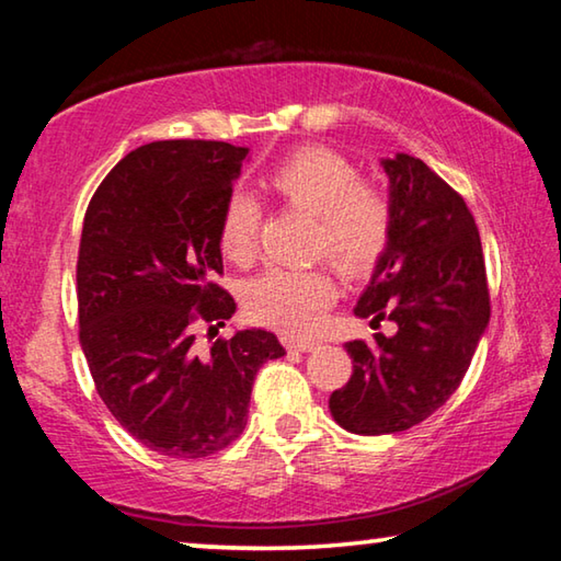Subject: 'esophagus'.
Instances as JSON below:
<instances>
[{"label": "esophagus", "mask_w": 561, "mask_h": 561, "mask_svg": "<svg viewBox=\"0 0 561 561\" xmlns=\"http://www.w3.org/2000/svg\"><path fill=\"white\" fill-rule=\"evenodd\" d=\"M282 344L287 346V348H291V351H311V348H317V346H319V341H314V339H294V336H284V339H282Z\"/></svg>", "instance_id": "1"}]
</instances>
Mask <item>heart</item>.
<instances>
[{"instance_id": "heart-1", "label": "heart", "mask_w": 561, "mask_h": 561, "mask_svg": "<svg viewBox=\"0 0 561 561\" xmlns=\"http://www.w3.org/2000/svg\"><path fill=\"white\" fill-rule=\"evenodd\" d=\"M264 185L284 205L314 215V257H329L346 274H364L383 257L396 222L393 201L381 183L358 178L346 156L327 146H301L270 170ZM260 222L254 197L234 193L225 203L217 242L227 260L244 267L257 257ZM336 297L327 270H270L247 287L244 309L257 324L309 334Z\"/></svg>"}]
</instances>
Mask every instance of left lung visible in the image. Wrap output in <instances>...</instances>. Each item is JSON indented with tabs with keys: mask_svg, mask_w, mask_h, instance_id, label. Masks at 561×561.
Returning <instances> with one entry per match:
<instances>
[{
	"mask_svg": "<svg viewBox=\"0 0 561 561\" xmlns=\"http://www.w3.org/2000/svg\"><path fill=\"white\" fill-rule=\"evenodd\" d=\"M393 234L356 317L391 319L393 336L348 341V383L331 393L334 421L358 435L413 428L458 391L490 321L480 232L462 197L421 158L381 160Z\"/></svg>",
	"mask_w": 561,
	"mask_h": 561,
	"instance_id": "1",
	"label": "left lung"
}]
</instances>
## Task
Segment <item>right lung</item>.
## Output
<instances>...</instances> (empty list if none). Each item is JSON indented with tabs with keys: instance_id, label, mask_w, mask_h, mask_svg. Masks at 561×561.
I'll list each match as a JSON object with an SVG mask.
<instances>
[{
	"instance_id": "obj_1",
	"label": "right lung",
	"mask_w": 561,
	"mask_h": 561,
	"mask_svg": "<svg viewBox=\"0 0 561 561\" xmlns=\"http://www.w3.org/2000/svg\"><path fill=\"white\" fill-rule=\"evenodd\" d=\"M250 150L220 140L140 146L103 178L83 217L79 341L101 401L168 458H207L240 438L260 366L284 356L264 329L195 344L234 314L217 225Z\"/></svg>"
}]
</instances>
